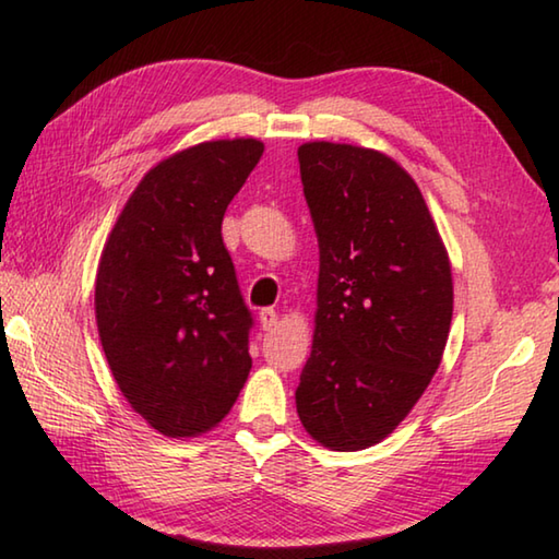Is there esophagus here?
Returning a JSON list of instances; mask_svg holds the SVG:
<instances>
[{
    "label": "esophagus",
    "mask_w": 559,
    "mask_h": 559,
    "mask_svg": "<svg viewBox=\"0 0 559 559\" xmlns=\"http://www.w3.org/2000/svg\"><path fill=\"white\" fill-rule=\"evenodd\" d=\"M259 322H261L263 330H273L278 324V312L273 310V308H263L259 312Z\"/></svg>",
    "instance_id": "obj_1"
}]
</instances>
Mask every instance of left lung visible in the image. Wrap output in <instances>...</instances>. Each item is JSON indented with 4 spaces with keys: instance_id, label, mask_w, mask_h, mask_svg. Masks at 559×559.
<instances>
[{
    "instance_id": "8db88e82",
    "label": "left lung",
    "mask_w": 559,
    "mask_h": 559,
    "mask_svg": "<svg viewBox=\"0 0 559 559\" xmlns=\"http://www.w3.org/2000/svg\"><path fill=\"white\" fill-rule=\"evenodd\" d=\"M298 160L320 278L296 408L324 448L357 452L395 430L440 367L450 259L418 186L389 156L314 141Z\"/></svg>"
}]
</instances>
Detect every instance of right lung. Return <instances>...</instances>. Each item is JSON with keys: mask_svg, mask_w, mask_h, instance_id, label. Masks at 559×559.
<instances>
[{"mask_svg": "<svg viewBox=\"0 0 559 559\" xmlns=\"http://www.w3.org/2000/svg\"><path fill=\"white\" fill-rule=\"evenodd\" d=\"M261 154V141L235 139L160 160L99 259L95 312L109 369L131 408L168 438L215 428L249 377L253 318L222 217Z\"/></svg>", "mask_w": 559, "mask_h": 559, "instance_id": "1", "label": "right lung"}]
</instances>
